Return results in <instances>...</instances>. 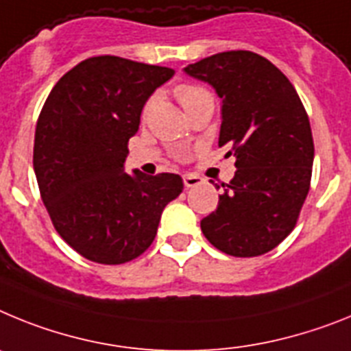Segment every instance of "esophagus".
<instances>
[{
    "mask_svg": "<svg viewBox=\"0 0 351 351\" xmlns=\"http://www.w3.org/2000/svg\"><path fill=\"white\" fill-rule=\"evenodd\" d=\"M201 184V178L197 175H193V173H185L184 175V185L185 187H196V185Z\"/></svg>",
    "mask_w": 351,
    "mask_h": 351,
    "instance_id": "1",
    "label": "esophagus"
}]
</instances>
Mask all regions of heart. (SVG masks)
<instances>
[{
  "label": "heart",
  "mask_w": 351,
  "mask_h": 351,
  "mask_svg": "<svg viewBox=\"0 0 351 351\" xmlns=\"http://www.w3.org/2000/svg\"><path fill=\"white\" fill-rule=\"evenodd\" d=\"M206 95H210L208 91H206L205 88L196 86V84H182V86L176 88V97H178L180 104H182L184 108H187V106H191L193 102H196L197 99Z\"/></svg>",
  "instance_id": "b5f03b06"
}]
</instances>
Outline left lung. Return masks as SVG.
Returning a JSON list of instances; mask_svg holds the SVG:
<instances>
[{
	"mask_svg": "<svg viewBox=\"0 0 351 351\" xmlns=\"http://www.w3.org/2000/svg\"><path fill=\"white\" fill-rule=\"evenodd\" d=\"M221 99L219 146L237 157V173L201 221L213 247L239 258L272 251L291 233L306 201L315 143L293 84L267 58L228 51L187 65ZM228 152V155H231Z\"/></svg>",
	"mask_w": 351,
	"mask_h": 351,
	"instance_id": "left-lung-1",
	"label": "left lung"
}]
</instances>
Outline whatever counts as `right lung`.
<instances>
[{
  "mask_svg": "<svg viewBox=\"0 0 351 351\" xmlns=\"http://www.w3.org/2000/svg\"><path fill=\"white\" fill-rule=\"evenodd\" d=\"M175 70L118 56L88 58L51 90L36 121L33 169L54 228L86 260L120 265L157 234L180 196L175 173H125L127 143L146 100Z\"/></svg>",
  "mask_w": 351,
  "mask_h": 351,
  "instance_id": "1",
  "label": "right lung"
}]
</instances>
